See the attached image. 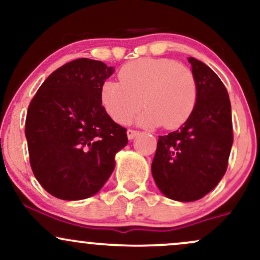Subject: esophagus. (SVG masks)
Masks as SVG:
<instances>
[{
    "mask_svg": "<svg viewBox=\"0 0 260 260\" xmlns=\"http://www.w3.org/2000/svg\"><path fill=\"white\" fill-rule=\"evenodd\" d=\"M138 134H139V131H136V129H128V131H127V137H128V139L136 138V137L138 136Z\"/></svg>",
    "mask_w": 260,
    "mask_h": 260,
    "instance_id": "esophagus-1",
    "label": "esophagus"
}]
</instances>
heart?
<instances>
[{
    "instance_id": "b5f03b06",
    "label": "heart",
    "mask_w": 260,
    "mask_h": 260,
    "mask_svg": "<svg viewBox=\"0 0 260 260\" xmlns=\"http://www.w3.org/2000/svg\"><path fill=\"white\" fill-rule=\"evenodd\" d=\"M118 78L120 82L106 80L100 89L101 105L118 123H127L144 105L140 124L176 129L189 120L197 106L194 73L174 59H136L121 68Z\"/></svg>"
}]
</instances>
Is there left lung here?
Instances as JSON below:
<instances>
[{
    "instance_id": "8db88e82",
    "label": "left lung",
    "mask_w": 260,
    "mask_h": 260,
    "mask_svg": "<svg viewBox=\"0 0 260 260\" xmlns=\"http://www.w3.org/2000/svg\"><path fill=\"white\" fill-rule=\"evenodd\" d=\"M198 82V101L186 123L157 140L151 174L159 189L178 202L198 201L213 190L228 170L234 143L231 103L216 73L188 58Z\"/></svg>"
}]
</instances>
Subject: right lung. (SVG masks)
Here are the masks:
<instances>
[{
  "mask_svg": "<svg viewBox=\"0 0 260 260\" xmlns=\"http://www.w3.org/2000/svg\"><path fill=\"white\" fill-rule=\"evenodd\" d=\"M113 73L101 61L78 58L47 77L29 104L25 137L35 178L50 194L79 201L103 188L127 129L101 105L100 89Z\"/></svg>",
  "mask_w": 260,
  "mask_h": 260,
  "instance_id": "obj_1",
  "label": "right lung"
}]
</instances>
